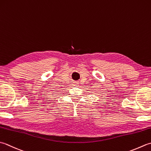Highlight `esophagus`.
Instances as JSON below:
<instances>
[{"instance_id":"34e87169","label":"esophagus","mask_w":151,"mask_h":151,"mask_svg":"<svg viewBox=\"0 0 151 151\" xmlns=\"http://www.w3.org/2000/svg\"><path fill=\"white\" fill-rule=\"evenodd\" d=\"M79 84L78 82H73V86H76V85H78Z\"/></svg>"}]
</instances>
